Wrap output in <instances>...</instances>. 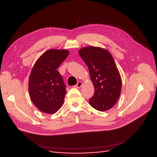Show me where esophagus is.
Here are the masks:
<instances>
[{
  "mask_svg": "<svg viewBox=\"0 0 157 157\" xmlns=\"http://www.w3.org/2000/svg\"><path fill=\"white\" fill-rule=\"evenodd\" d=\"M82 86V82H78V84L75 85V87L78 88H80Z\"/></svg>",
  "mask_w": 157,
  "mask_h": 157,
  "instance_id": "esophagus-1",
  "label": "esophagus"
}]
</instances>
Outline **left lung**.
<instances>
[{
	"label": "left lung",
	"mask_w": 157,
	"mask_h": 157,
	"mask_svg": "<svg viewBox=\"0 0 157 157\" xmlns=\"http://www.w3.org/2000/svg\"><path fill=\"white\" fill-rule=\"evenodd\" d=\"M78 53L88 66L94 87L90 105L99 111L111 109L119 98L122 86L113 56L107 50L92 46L81 48Z\"/></svg>",
	"instance_id": "8db88e82"
}]
</instances>
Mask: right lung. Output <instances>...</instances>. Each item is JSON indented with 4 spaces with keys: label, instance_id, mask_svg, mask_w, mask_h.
<instances>
[{
    "label": "right lung",
    "instance_id": "right-lung-1",
    "mask_svg": "<svg viewBox=\"0 0 157 157\" xmlns=\"http://www.w3.org/2000/svg\"><path fill=\"white\" fill-rule=\"evenodd\" d=\"M69 54L65 49L48 50L32 69L28 82L29 97L36 107L43 113L53 114L63 104L65 86L56 69Z\"/></svg>",
    "mask_w": 157,
    "mask_h": 157
}]
</instances>
